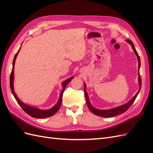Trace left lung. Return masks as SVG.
Listing matches in <instances>:
<instances>
[{"instance_id":"left-lung-1","label":"left lung","mask_w":153,"mask_h":153,"mask_svg":"<svg viewBox=\"0 0 153 153\" xmlns=\"http://www.w3.org/2000/svg\"><path fill=\"white\" fill-rule=\"evenodd\" d=\"M126 41L128 43H129L131 45V47L134 51V52H135V55L137 56L138 61V83H139V85H140L139 90H138V91L137 92L136 95L126 104H124V105H121L120 106H118V107H116V108L110 109V110H99V109L95 108L94 107H93V106L91 105L90 101H89V96H88V94L86 92V86H85V84H84V93H85V100H86V102H87L88 108H89V109L91 111L92 113L96 115H98V116L103 117H114V116H115V115H117L122 114L124 113L126 111L128 110V109L130 107L131 105L134 103V101H135L136 98L137 97L138 93H139V92L140 91L141 86H142V80H141V77L140 75V57H139V55H138L137 50H135V47H134V45H133L132 41L129 39H127Z\"/></svg>"}]
</instances>
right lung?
I'll return each mask as SVG.
<instances>
[{
    "mask_svg": "<svg viewBox=\"0 0 153 153\" xmlns=\"http://www.w3.org/2000/svg\"><path fill=\"white\" fill-rule=\"evenodd\" d=\"M20 48H21V47H20ZM20 48L19 49V50L18 51V52L16 53L15 57H14L13 62V68H12V71H11V75H10V87H11V91H12L13 95L14 96V97H15V98L16 99L18 103L19 104V105L21 106V108L23 110H24L27 114H29L30 116H31L32 117H35V118H46V117H50V116H52L53 115H54L59 110L60 106H61V103H62V95H63V92L64 91V89H65V88H66V85H68V83L70 82L74 77L72 76V77L69 78L68 79L66 80L65 81H64L62 83V91L61 92V94H60L59 101H58V102L57 103V104L53 106V107H52V108H50L49 110H40V109H38V108L34 107V106H29V105H27L24 103L17 97L16 94H15V91H14V87H13L14 67H15L16 58L17 57L18 53H19V52H20Z\"/></svg>",
    "mask_w": 153,
    "mask_h": 153,
    "instance_id": "1",
    "label": "right lung"
}]
</instances>
